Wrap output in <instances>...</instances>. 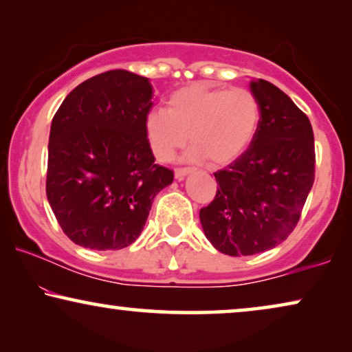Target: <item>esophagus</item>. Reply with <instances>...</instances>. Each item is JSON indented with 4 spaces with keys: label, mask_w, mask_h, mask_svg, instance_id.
<instances>
[{
    "label": "esophagus",
    "mask_w": 352,
    "mask_h": 352,
    "mask_svg": "<svg viewBox=\"0 0 352 352\" xmlns=\"http://www.w3.org/2000/svg\"><path fill=\"white\" fill-rule=\"evenodd\" d=\"M189 173H192V168H176L175 176H176V179H184Z\"/></svg>",
    "instance_id": "1"
}]
</instances>
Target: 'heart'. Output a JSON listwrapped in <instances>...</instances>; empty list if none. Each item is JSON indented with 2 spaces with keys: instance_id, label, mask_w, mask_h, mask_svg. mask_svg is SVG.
Instances as JSON below:
<instances>
[{
  "instance_id": "b5f03b06",
  "label": "heart",
  "mask_w": 352,
  "mask_h": 352,
  "mask_svg": "<svg viewBox=\"0 0 352 352\" xmlns=\"http://www.w3.org/2000/svg\"><path fill=\"white\" fill-rule=\"evenodd\" d=\"M259 122L261 109L250 89L195 83L175 91L166 110L152 109L144 133L160 162H170L190 136V160L208 158L211 165L223 166L252 146Z\"/></svg>"
}]
</instances>
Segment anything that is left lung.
Listing matches in <instances>:
<instances>
[{
	"instance_id": "left-lung-1",
	"label": "left lung",
	"mask_w": 352,
	"mask_h": 352,
	"mask_svg": "<svg viewBox=\"0 0 352 352\" xmlns=\"http://www.w3.org/2000/svg\"><path fill=\"white\" fill-rule=\"evenodd\" d=\"M261 109L252 146L214 173L218 192L200 210L206 239L229 256H250L282 243L300 221L316 173L309 118L266 80L250 81Z\"/></svg>"
}]
</instances>
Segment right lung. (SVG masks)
<instances>
[{"instance_id": "right-lung-1", "label": "right lung", "mask_w": 352, "mask_h": 352, "mask_svg": "<svg viewBox=\"0 0 352 352\" xmlns=\"http://www.w3.org/2000/svg\"><path fill=\"white\" fill-rule=\"evenodd\" d=\"M153 88L109 70L69 93L51 123L46 195L72 242L122 250L139 237L152 201L175 177L155 163L144 133Z\"/></svg>"}]
</instances>
